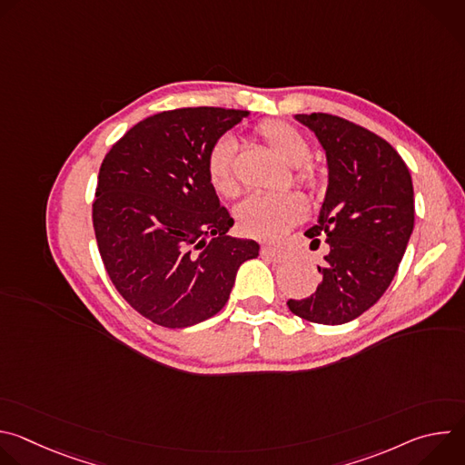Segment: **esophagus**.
I'll use <instances>...</instances> for the list:
<instances>
[{
  "mask_svg": "<svg viewBox=\"0 0 465 465\" xmlns=\"http://www.w3.org/2000/svg\"><path fill=\"white\" fill-rule=\"evenodd\" d=\"M261 255L274 261V262H285L291 257V253L285 248H276V246H262Z\"/></svg>",
  "mask_w": 465,
  "mask_h": 465,
  "instance_id": "obj_1",
  "label": "esophagus"
}]
</instances>
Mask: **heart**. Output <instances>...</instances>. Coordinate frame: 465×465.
<instances>
[{"label":"heart","mask_w":465,"mask_h":465,"mask_svg":"<svg viewBox=\"0 0 465 465\" xmlns=\"http://www.w3.org/2000/svg\"><path fill=\"white\" fill-rule=\"evenodd\" d=\"M255 134L262 140L282 162L292 167V180L305 187H314L318 180L316 167L307 162L312 147L302 132L287 121H262L257 124ZM237 149L230 138L217 140L206 153L204 167L212 187L226 198L239 193L235 174ZM307 204L298 193L278 194H252L237 206L235 221L239 230L259 241L283 239L303 217Z\"/></svg>","instance_id":"obj_1"}]
</instances>
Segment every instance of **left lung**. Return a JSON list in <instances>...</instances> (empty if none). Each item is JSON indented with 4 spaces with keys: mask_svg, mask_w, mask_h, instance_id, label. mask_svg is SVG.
<instances>
[{
    "mask_svg": "<svg viewBox=\"0 0 465 465\" xmlns=\"http://www.w3.org/2000/svg\"><path fill=\"white\" fill-rule=\"evenodd\" d=\"M327 154L329 185L312 248L325 237L320 285L289 309L312 323L339 325L368 311L391 283L414 228V187L407 163L368 128L323 112L298 114Z\"/></svg>",
    "mask_w": 465,
    "mask_h": 465,
    "instance_id": "obj_1",
    "label": "left lung"
}]
</instances>
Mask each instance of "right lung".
I'll return each mask as SVG.
<instances>
[{
    "mask_svg": "<svg viewBox=\"0 0 465 465\" xmlns=\"http://www.w3.org/2000/svg\"><path fill=\"white\" fill-rule=\"evenodd\" d=\"M246 110L176 108L132 126L106 153L92 221L106 274L124 302L176 329L217 314L255 241L232 239L206 176V153Z\"/></svg>",
    "mask_w": 465,
    "mask_h": 465,
    "instance_id": "1",
    "label": "right lung"
}]
</instances>
